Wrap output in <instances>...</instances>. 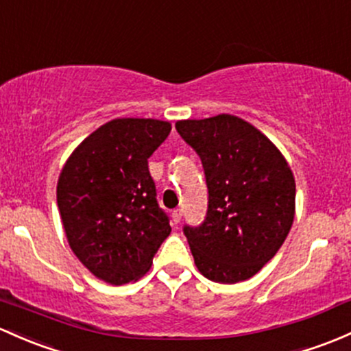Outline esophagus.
<instances>
[{
	"label": "esophagus",
	"instance_id": "obj_1",
	"mask_svg": "<svg viewBox=\"0 0 351 351\" xmlns=\"http://www.w3.org/2000/svg\"><path fill=\"white\" fill-rule=\"evenodd\" d=\"M171 220H173V223H180V220H182V210H173V213H171Z\"/></svg>",
	"mask_w": 351,
	"mask_h": 351
}]
</instances>
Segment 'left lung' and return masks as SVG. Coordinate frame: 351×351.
Returning a JSON list of instances; mask_svg holds the SVG:
<instances>
[{"label":"left lung","instance_id":"1","mask_svg":"<svg viewBox=\"0 0 351 351\" xmlns=\"http://www.w3.org/2000/svg\"><path fill=\"white\" fill-rule=\"evenodd\" d=\"M175 126L200 156L208 188L205 220L183 227L195 264L210 281H245L289 234L296 200L293 171L281 151L237 116L219 114Z\"/></svg>","mask_w":351,"mask_h":351}]
</instances>
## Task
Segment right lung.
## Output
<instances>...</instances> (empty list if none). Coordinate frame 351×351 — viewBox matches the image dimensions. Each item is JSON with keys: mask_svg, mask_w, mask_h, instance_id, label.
<instances>
[{"mask_svg": "<svg viewBox=\"0 0 351 351\" xmlns=\"http://www.w3.org/2000/svg\"><path fill=\"white\" fill-rule=\"evenodd\" d=\"M169 131L166 121H109L75 147L58 176L57 205L70 249L114 286L146 274L171 232L147 168Z\"/></svg>", "mask_w": 351, "mask_h": 351, "instance_id": "right-lung-1", "label": "right lung"}]
</instances>
